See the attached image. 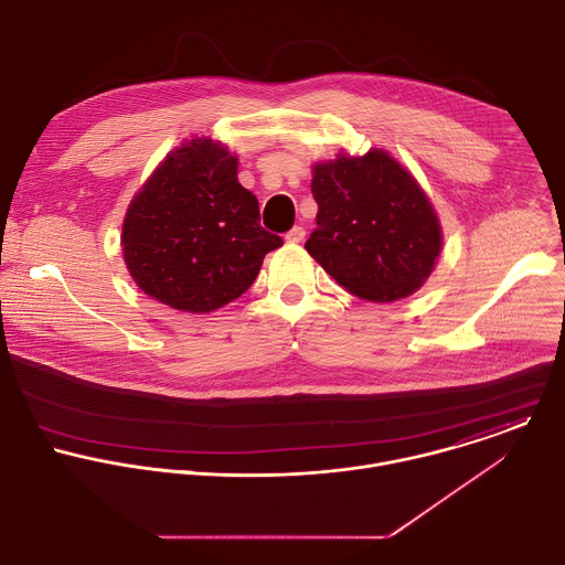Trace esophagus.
Wrapping results in <instances>:
<instances>
[{"label":"esophagus","mask_w":565,"mask_h":565,"mask_svg":"<svg viewBox=\"0 0 565 565\" xmlns=\"http://www.w3.org/2000/svg\"><path fill=\"white\" fill-rule=\"evenodd\" d=\"M303 236H306V230L301 225H295L290 232H286L288 244H299V241H303Z\"/></svg>","instance_id":"esophagus-1"}]
</instances>
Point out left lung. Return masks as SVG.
Instances as JSON below:
<instances>
[{
	"instance_id": "obj_1",
	"label": "left lung",
	"mask_w": 565,
	"mask_h": 565,
	"mask_svg": "<svg viewBox=\"0 0 565 565\" xmlns=\"http://www.w3.org/2000/svg\"><path fill=\"white\" fill-rule=\"evenodd\" d=\"M317 227L310 257L349 292L395 301L416 292L443 248L434 205L418 181L382 149L312 168Z\"/></svg>"
}]
</instances>
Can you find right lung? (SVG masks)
I'll list each match as a JSON object with an SVG mask.
<instances>
[{
  "label": "right lung",
  "instance_id": "right-lung-1",
  "mask_svg": "<svg viewBox=\"0 0 565 565\" xmlns=\"http://www.w3.org/2000/svg\"><path fill=\"white\" fill-rule=\"evenodd\" d=\"M236 156L192 138L168 153L129 203L122 257L138 288L185 312L244 295L264 257L284 246L262 227L259 201L236 179Z\"/></svg>",
  "mask_w": 565,
  "mask_h": 565
}]
</instances>
